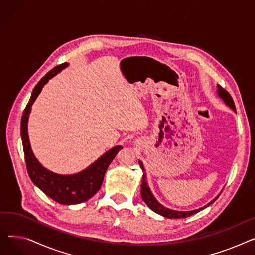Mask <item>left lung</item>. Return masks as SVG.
Here are the masks:
<instances>
[{"label": "left lung", "instance_id": "obj_1", "mask_svg": "<svg viewBox=\"0 0 255 255\" xmlns=\"http://www.w3.org/2000/svg\"><path fill=\"white\" fill-rule=\"evenodd\" d=\"M217 94L219 98H221L223 100V102L231 107V109L236 113V106H235V103H234V100L232 98V96L230 95V93L227 92L226 90H224L222 87H220L219 85H217ZM139 165L142 169V179H141V185H140V194H141V197H142V200L146 204V206H148L152 211H154L155 213L159 214V215H161L165 218H173V219H178V218H186V217H189L191 215H193V214L202 211L204 209H206L207 207H209L210 205H212L215 200L218 198V196L220 194H218L215 198L212 199L211 202L206 205L205 207H202L199 209H196V210H192V211H177V210H171V209H168L166 207H164L163 205L160 204L158 200L156 199V197L154 196V194L152 193L150 187L148 185V182H146V173H145V170H144V167H143V163L141 161H139Z\"/></svg>", "mask_w": 255, "mask_h": 255}]
</instances>
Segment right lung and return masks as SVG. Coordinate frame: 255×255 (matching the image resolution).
Here are the masks:
<instances>
[{"instance_id": "add662e5", "label": "right lung", "mask_w": 255, "mask_h": 255, "mask_svg": "<svg viewBox=\"0 0 255 255\" xmlns=\"http://www.w3.org/2000/svg\"><path fill=\"white\" fill-rule=\"evenodd\" d=\"M68 65V63H64L55 67L36 85L21 117L20 134L26 169L32 182L55 202L62 205H76L86 202L100 189L106 169L109 168L118 152L123 148L121 145L114 146L87 168L73 175H59L52 172L45 168L35 157L28 133V121L32 105L48 80Z\"/></svg>"}]
</instances>
